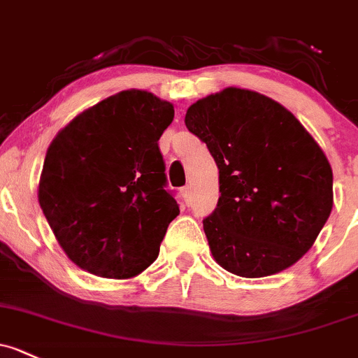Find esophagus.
I'll return each mask as SVG.
<instances>
[{"instance_id":"esophagus-1","label":"esophagus","mask_w":358,"mask_h":358,"mask_svg":"<svg viewBox=\"0 0 358 358\" xmlns=\"http://www.w3.org/2000/svg\"><path fill=\"white\" fill-rule=\"evenodd\" d=\"M182 195H183V201L190 202V199H192V189H190L189 185L183 187V189H182Z\"/></svg>"}]
</instances>
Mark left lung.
<instances>
[{
    "label": "left lung",
    "mask_w": 358,
    "mask_h": 358,
    "mask_svg": "<svg viewBox=\"0 0 358 358\" xmlns=\"http://www.w3.org/2000/svg\"><path fill=\"white\" fill-rule=\"evenodd\" d=\"M185 125L220 169L204 231L217 264L264 278L314 245L333 209V169L302 123L264 94L227 87L194 103Z\"/></svg>",
    "instance_id": "1"
}]
</instances>
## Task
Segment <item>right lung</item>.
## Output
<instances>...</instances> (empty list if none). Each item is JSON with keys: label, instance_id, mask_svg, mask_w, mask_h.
Returning a JSON list of instances; mask_svg holds the SVG:
<instances>
[{"label": "right lung", "instance_id": "1", "mask_svg": "<svg viewBox=\"0 0 358 358\" xmlns=\"http://www.w3.org/2000/svg\"><path fill=\"white\" fill-rule=\"evenodd\" d=\"M168 101L122 90L82 111L48 148L41 209L65 254L101 278L129 280L157 259L180 214L157 141L173 122Z\"/></svg>", "mask_w": 358, "mask_h": 358}]
</instances>
